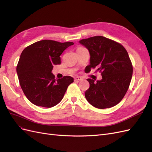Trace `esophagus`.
I'll list each match as a JSON object with an SVG mask.
<instances>
[{
    "mask_svg": "<svg viewBox=\"0 0 152 152\" xmlns=\"http://www.w3.org/2000/svg\"><path fill=\"white\" fill-rule=\"evenodd\" d=\"M83 77H80V76H76L75 77V81H81L83 80Z\"/></svg>",
    "mask_w": 152,
    "mask_h": 152,
    "instance_id": "34e87169",
    "label": "esophagus"
}]
</instances>
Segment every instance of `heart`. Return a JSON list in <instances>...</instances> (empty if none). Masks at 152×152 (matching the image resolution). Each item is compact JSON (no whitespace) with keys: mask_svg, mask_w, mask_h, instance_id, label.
Masks as SVG:
<instances>
[{"mask_svg":"<svg viewBox=\"0 0 152 152\" xmlns=\"http://www.w3.org/2000/svg\"><path fill=\"white\" fill-rule=\"evenodd\" d=\"M79 48H81V47H79Z\"/></svg>","mask_w":152,"mask_h":152,"instance_id":"b5f03b06","label":"heart"}]
</instances>
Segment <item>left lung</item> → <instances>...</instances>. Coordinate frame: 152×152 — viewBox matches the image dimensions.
I'll list each match as a JSON object with an SVG mask.
<instances>
[{
    "label": "left lung",
    "mask_w": 152,
    "mask_h": 152,
    "mask_svg": "<svg viewBox=\"0 0 152 152\" xmlns=\"http://www.w3.org/2000/svg\"><path fill=\"white\" fill-rule=\"evenodd\" d=\"M89 50L91 69L101 72L102 79L95 82L87 79L90 88L85 97L98 109L110 108L118 104L128 91L133 75V65L125 48L119 43L102 36L80 41Z\"/></svg>",
    "instance_id": "obj_1"
}]
</instances>
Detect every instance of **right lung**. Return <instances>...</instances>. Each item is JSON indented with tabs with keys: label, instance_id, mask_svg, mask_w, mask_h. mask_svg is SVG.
<instances>
[{
	"label": "right lung",
	"instance_id": "obj_1",
	"mask_svg": "<svg viewBox=\"0 0 152 152\" xmlns=\"http://www.w3.org/2000/svg\"><path fill=\"white\" fill-rule=\"evenodd\" d=\"M74 43L43 40L23 50L16 71L19 84L27 99L34 105L50 108L59 103L73 77L55 79L53 65L61 64L60 56Z\"/></svg>",
	"mask_w": 152,
	"mask_h": 152
}]
</instances>
